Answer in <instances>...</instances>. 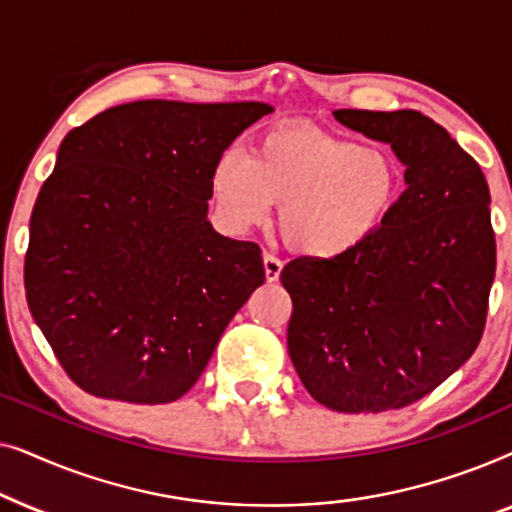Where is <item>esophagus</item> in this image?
Returning a JSON list of instances; mask_svg holds the SVG:
<instances>
[{
	"instance_id": "1",
	"label": "esophagus",
	"mask_w": 512,
	"mask_h": 512,
	"mask_svg": "<svg viewBox=\"0 0 512 512\" xmlns=\"http://www.w3.org/2000/svg\"><path fill=\"white\" fill-rule=\"evenodd\" d=\"M263 265H265V279H268V282H277L279 275H282L284 263L279 261L275 254H268V251H265V254H263Z\"/></svg>"
}]
</instances>
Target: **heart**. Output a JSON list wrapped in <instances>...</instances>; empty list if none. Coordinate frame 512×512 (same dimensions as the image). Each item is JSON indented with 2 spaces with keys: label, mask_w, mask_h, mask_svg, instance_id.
<instances>
[{
  "label": "heart",
  "mask_w": 512,
  "mask_h": 512,
  "mask_svg": "<svg viewBox=\"0 0 512 512\" xmlns=\"http://www.w3.org/2000/svg\"><path fill=\"white\" fill-rule=\"evenodd\" d=\"M209 191L233 230L263 223L275 202L282 205L279 230L291 249L335 258L380 233L398 200L401 172L384 149L307 125H282L258 137L251 158L223 153Z\"/></svg>",
  "instance_id": "obj_1"
}]
</instances>
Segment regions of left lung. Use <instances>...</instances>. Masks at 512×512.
<instances>
[{"label":"left lung","instance_id":"left-lung-1","mask_svg":"<svg viewBox=\"0 0 512 512\" xmlns=\"http://www.w3.org/2000/svg\"><path fill=\"white\" fill-rule=\"evenodd\" d=\"M333 116L391 144L405 191L361 249L286 263L289 356L326 408L398 410L464 366L485 331L496 270L489 188L473 156L419 111Z\"/></svg>","mask_w":512,"mask_h":512}]
</instances>
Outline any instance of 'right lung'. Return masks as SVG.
I'll return each mask as SVG.
<instances>
[{
	"label": "right lung",
	"instance_id": "add662e5",
	"mask_svg": "<svg viewBox=\"0 0 512 512\" xmlns=\"http://www.w3.org/2000/svg\"><path fill=\"white\" fill-rule=\"evenodd\" d=\"M263 102L139 100L69 130L41 186L27 305L76 387L172 403L265 282L261 247L207 221L216 160Z\"/></svg>",
	"mask_w": 512,
	"mask_h": 512
}]
</instances>
